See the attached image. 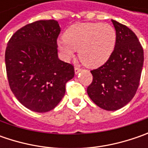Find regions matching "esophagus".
I'll use <instances>...</instances> for the list:
<instances>
[{
  "mask_svg": "<svg viewBox=\"0 0 148 148\" xmlns=\"http://www.w3.org/2000/svg\"><path fill=\"white\" fill-rule=\"evenodd\" d=\"M81 70H82V69H81L79 66H75V73H76V74H78V73L81 71Z\"/></svg>",
  "mask_w": 148,
  "mask_h": 148,
  "instance_id": "obj_1",
  "label": "esophagus"
}]
</instances>
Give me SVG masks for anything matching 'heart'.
<instances>
[{
	"mask_svg": "<svg viewBox=\"0 0 148 148\" xmlns=\"http://www.w3.org/2000/svg\"><path fill=\"white\" fill-rule=\"evenodd\" d=\"M115 42L116 32L110 25L82 23L70 27L64 34V40L58 44L66 58L73 57L75 50H79L81 61L94 67L109 59Z\"/></svg>",
	"mask_w": 148,
	"mask_h": 148,
	"instance_id": "b5f03b06",
	"label": "heart"
}]
</instances>
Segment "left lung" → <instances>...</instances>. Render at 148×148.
I'll return each mask as SVG.
<instances>
[{"instance_id":"8db88e82","label":"left lung","mask_w":148,"mask_h":148,"mask_svg":"<svg viewBox=\"0 0 148 148\" xmlns=\"http://www.w3.org/2000/svg\"><path fill=\"white\" fill-rule=\"evenodd\" d=\"M116 42L104 65L90 71L93 81L87 94L96 105L114 111L125 106L137 92L143 66V49L136 34L115 20Z\"/></svg>"}]
</instances>
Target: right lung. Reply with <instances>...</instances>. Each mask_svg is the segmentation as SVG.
Instances as JSON below:
<instances>
[{
	"label": "right lung",
	"instance_id": "1",
	"mask_svg": "<svg viewBox=\"0 0 148 148\" xmlns=\"http://www.w3.org/2000/svg\"><path fill=\"white\" fill-rule=\"evenodd\" d=\"M58 21L38 20L20 28L10 38L5 61L9 86L27 109L45 113L64 96L74 66L58 56Z\"/></svg>",
	"mask_w": 148,
	"mask_h": 148
}]
</instances>
